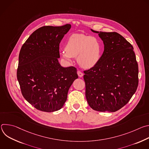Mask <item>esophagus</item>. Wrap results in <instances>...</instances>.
Segmentation results:
<instances>
[{
    "label": "esophagus",
    "instance_id": "esophagus-1",
    "mask_svg": "<svg viewBox=\"0 0 149 149\" xmlns=\"http://www.w3.org/2000/svg\"><path fill=\"white\" fill-rule=\"evenodd\" d=\"M77 74H78V75L79 77H82L84 75L83 73L79 71H77Z\"/></svg>",
    "mask_w": 149,
    "mask_h": 149
}]
</instances>
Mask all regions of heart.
<instances>
[{"instance_id": "heart-1", "label": "heart", "mask_w": 149, "mask_h": 149, "mask_svg": "<svg viewBox=\"0 0 149 149\" xmlns=\"http://www.w3.org/2000/svg\"><path fill=\"white\" fill-rule=\"evenodd\" d=\"M101 45L95 36L81 33H74L68 39L65 48L60 49L61 57L71 63L72 58L77 56V62L84 69L95 66L101 58Z\"/></svg>"}]
</instances>
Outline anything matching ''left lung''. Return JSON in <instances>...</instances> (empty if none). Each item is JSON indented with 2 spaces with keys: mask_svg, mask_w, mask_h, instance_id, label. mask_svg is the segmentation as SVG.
Wrapping results in <instances>:
<instances>
[{
  "mask_svg": "<svg viewBox=\"0 0 149 149\" xmlns=\"http://www.w3.org/2000/svg\"><path fill=\"white\" fill-rule=\"evenodd\" d=\"M104 50L97 64L84 71L86 96L90 107L115 112L127 104L139 84V68L133 47L117 32H98Z\"/></svg>",
  "mask_w": 149,
  "mask_h": 149,
  "instance_id": "obj_1",
  "label": "left lung"
}]
</instances>
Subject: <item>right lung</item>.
Masks as SVG:
<instances>
[{
  "instance_id": "add662e5",
  "label": "right lung",
  "mask_w": 149,
  "mask_h": 149,
  "mask_svg": "<svg viewBox=\"0 0 149 149\" xmlns=\"http://www.w3.org/2000/svg\"><path fill=\"white\" fill-rule=\"evenodd\" d=\"M71 27L70 24L42 26L30 35L20 49L17 78L22 95L38 110H60L78 77L75 67H63L58 61L59 44Z\"/></svg>"
}]
</instances>
